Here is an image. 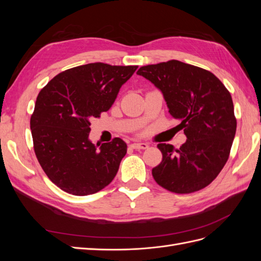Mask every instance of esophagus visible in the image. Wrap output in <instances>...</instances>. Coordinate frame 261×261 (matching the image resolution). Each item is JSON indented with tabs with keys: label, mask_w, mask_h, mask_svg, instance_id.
I'll list each match as a JSON object with an SVG mask.
<instances>
[{
	"label": "esophagus",
	"mask_w": 261,
	"mask_h": 261,
	"mask_svg": "<svg viewBox=\"0 0 261 261\" xmlns=\"http://www.w3.org/2000/svg\"><path fill=\"white\" fill-rule=\"evenodd\" d=\"M130 147L133 149H147L149 146L146 143H135V144H132Z\"/></svg>",
	"instance_id": "esophagus-1"
}]
</instances>
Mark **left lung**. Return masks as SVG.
Returning <instances> with one entry per match:
<instances>
[{
  "label": "left lung",
  "instance_id": "1",
  "mask_svg": "<svg viewBox=\"0 0 261 261\" xmlns=\"http://www.w3.org/2000/svg\"><path fill=\"white\" fill-rule=\"evenodd\" d=\"M138 75L159 88L170 114L187 137L178 149L159 144L162 161L152 169L161 187L189 194L208 186L225 165L236 132L231 93L209 70L171 60L141 66Z\"/></svg>",
  "mask_w": 261,
  "mask_h": 261
}]
</instances>
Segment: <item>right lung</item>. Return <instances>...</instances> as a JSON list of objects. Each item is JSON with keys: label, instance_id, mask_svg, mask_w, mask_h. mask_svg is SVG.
I'll return each instance as SVG.
<instances>
[{"label": "right lung", "instance_id": "obj_1", "mask_svg": "<svg viewBox=\"0 0 261 261\" xmlns=\"http://www.w3.org/2000/svg\"><path fill=\"white\" fill-rule=\"evenodd\" d=\"M138 66L90 63L60 73L39 92L30 117L34 149L52 183L76 196L98 193L115 177L127 151L121 138L89 140L90 120L107 112Z\"/></svg>", "mask_w": 261, "mask_h": 261}]
</instances>
